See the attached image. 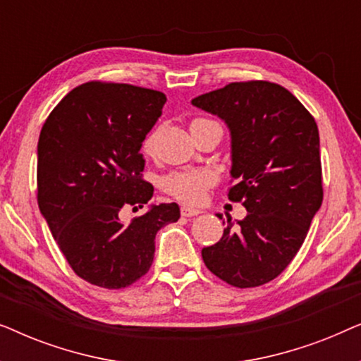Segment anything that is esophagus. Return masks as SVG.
<instances>
[{"instance_id":"obj_1","label":"esophagus","mask_w":361,"mask_h":361,"mask_svg":"<svg viewBox=\"0 0 361 361\" xmlns=\"http://www.w3.org/2000/svg\"><path fill=\"white\" fill-rule=\"evenodd\" d=\"M200 212H202L200 209H194V207H189V205L180 207V214H182V216H194V215H199Z\"/></svg>"}]
</instances>
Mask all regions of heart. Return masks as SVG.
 Returning <instances> with one entry per match:
<instances>
[{
	"mask_svg": "<svg viewBox=\"0 0 361 361\" xmlns=\"http://www.w3.org/2000/svg\"><path fill=\"white\" fill-rule=\"evenodd\" d=\"M205 125H216L209 120H194L190 128L205 126ZM212 176L207 171H180L174 172L169 177H166L164 189L169 192L177 200L187 202V204H197L204 197V192L210 185Z\"/></svg>",
	"mask_w": 361,
	"mask_h": 361,
	"instance_id": "heart-1",
	"label": "heart"
}]
</instances>
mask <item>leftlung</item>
<instances>
[{
  "label": "left lung",
  "instance_id": "1",
  "mask_svg": "<svg viewBox=\"0 0 361 361\" xmlns=\"http://www.w3.org/2000/svg\"><path fill=\"white\" fill-rule=\"evenodd\" d=\"M192 105L228 128V199L248 212L238 225L228 219L219 243L202 250L204 263L235 288L269 283L298 255L322 205L317 123L289 90L263 80L230 83Z\"/></svg>",
  "mask_w": 361,
  "mask_h": 361
}]
</instances>
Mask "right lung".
<instances>
[{
  "mask_svg": "<svg viewBox=\"0 0 361 361\" xmlns=\"http://www.w3.org/2000/svg\"><path fill=\"white\" fill-rule=\"evenodd\" d=\"M162 92L128 83L73 88L44 123L37 142V202L71 268L90 284L126 288L149 271L154 238L177 221V204L149 205L130 225L123 207L142 209V141L166 103Z\"/></svg>",
  "mask_w": 361,
  "mask_h": 361,
  "instance_id": "right-lung-1",
  "label": "right lung"
}]
</instances>
